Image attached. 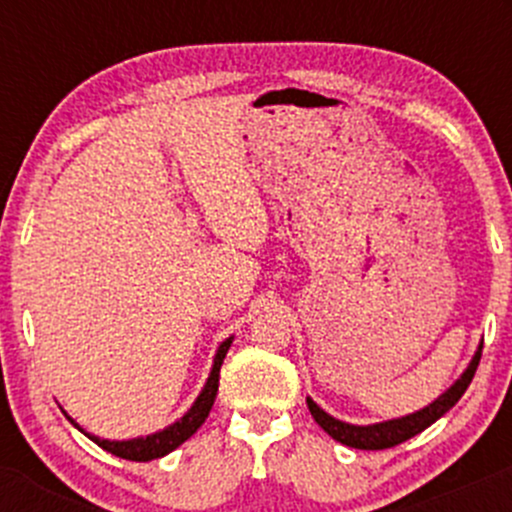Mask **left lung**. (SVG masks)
Returning a JSON list of instances; mask_svg holds the SVG:
<instances>
[{
  "mask_svg": "<svg viewBox=\"0 0 512 512\" xmlns=\"http://www.w3.org/2000/svg\"><path fill=\"white\" fill-rule=\"evenodd\" d=\"M480 349L476 352V356H473L471 364H468V369L463 371L461 379H458L456 384L446 391V394L438 396L433 404H428L426 409L416 411V414H411V416L394 418V421H384V423H374V426H352V423L337 421V418L324 414V411L319 409L312 399H307V406H309V411H312L314 421H317L319 426H322L324 431L334 438V441L344 443V446L361 448V451H384V448H394V446H399V443L414 438L416 433H421L423 428H428L431 423H436L448 409H453V406L458 404V399L466 394L468 384H471L473 376H476L478 361H480Z\"/></svg>",
  "mask_w": 512,
  "mask_h": 512,
  "instance_id": "obj_1",
  "label": "left lung"
}]
</instances>
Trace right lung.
Listing matches in <instances>:
<instances>
[{"label": "right lung", "mask_w": 512, "mask_h": 512, "mask_svg": "<svg viewBox=\"0 0 512 512\" xmlns=\"http://www.w3.org/2000/svg\"><path fill=\"white\" fill-rule=\"evenodd\" d=\"M230 344H232V337L225 339V342L220 344L218 354H215L213 371H210V379H208V384H205L203 394L198 396V401L193 404V409L180 418V421H175L173 426L163 428V431L153 433V436L133 438V441H103V438L89 436V433H86V436H89L94 443H98L103 451L113 453V456H118V458H126V461H141V463L153 461V458H163L165 453L175 451L180 443L188 441V438L193 436L200 426H203L205 418H208V414H210V409H213L215 396H218V384H220V366H223V359H225L227 349H230Z\"/></svg>", "instance_id": "right-lung-1"}]
</instances>
